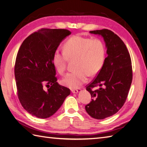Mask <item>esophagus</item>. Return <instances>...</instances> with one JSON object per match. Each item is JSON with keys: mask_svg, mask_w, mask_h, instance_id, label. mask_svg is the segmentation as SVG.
Wrapping results in <instances>:
<instances>
[{"mask_svg": "<svg viewBox=\"0 0 147 147\" xmlns=\"http://www.w3.org/2000/svg\"><path fill=\"white\" fill-rule=\"evenodd\" d=\"M71 91L72 92V93H74V94H77L78 92H80L81 91L80 89H78V90H72Z\"/></svg>", "mask_w": 147, "mask_h": 147, "instance_id": "34e87169", "label": "esophagus"}]
</instances>
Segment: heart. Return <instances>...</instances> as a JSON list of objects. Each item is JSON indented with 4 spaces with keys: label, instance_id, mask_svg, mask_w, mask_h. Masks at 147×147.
Listing matches in <instances>:
<instances>
[{
    "label": "heart",
    "instance_id": "1",
    "mask_svg": "<svg viewBox=\"0 0 147 147\" xmlns=\"http://www.w3.org/2000/svg\"><path fill=\"white\" fill-rule=\"evenodd\" d=\"M105 55V46L100 40H91L76 35L64 43L63 51L57 50L54 52L53 64L57 72L63 74L68 59L76 58L77 70L66 74L61 80L64 86L76 89L86 83L89 75L93 77L98 74L104 63Z\"/></svg>",
    "mask_w": 147,
    "mask_h": 147
}]
</instances>
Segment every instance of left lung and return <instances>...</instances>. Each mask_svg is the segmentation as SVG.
<instances>
[{"mask_svg":"<svg viewBox=\"0 0 147 147\" xmlns=\"http://www.w3.org/2000/svg\"><path fill=\"white\" fill-rule=\"evenodd\" d=\"M90 33L104 38L107 57L96 78L86 88L92 99L85 110L93 118L103 119L118 112L126 100L132 80L131 60L125 44L112 31L102 29ZM96 87L98 89L92 91Z\"/></svg>","mask_w":147,"mask_h":147,"instance_id":"obj_1","label":"left lung"}]
</instances>
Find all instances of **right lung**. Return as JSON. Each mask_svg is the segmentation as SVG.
Here are the masks:
<instances>
[{"mask_svg":"<svg viewBox=\"0 0 147 147\" xmlns=\"http://www.w3.org/2000/svg\"><path fill=\"white\" fill-rule=\"evenodd\" d=\"M70 34L67 29H42L26 38L18 52L15 65L18 96L32 116L50 117L70 94L69 88L57 82L53 56Z\"/></svg>","mask_w":147,"mask_h":147,"instance_id":"add662e5","label":"right lung"}]
</instances>
